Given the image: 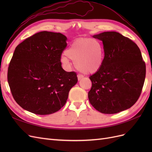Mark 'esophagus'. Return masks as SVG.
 <instances>
[{
    "mask_svg": "<svg viewBox=\"0 0 152 152\" xmlns=\"http://www.w3.org/2000/svg\"><path fill=\"white\" fill-rule=\"evenodd\" d=\"M77 77H78V80H80L82 77H83V76L82 75H80V74H79V75H77Z\"/></svg>",
    "mask_w": 152,
    "mask_h": 152,
    "instance_id": "34e87169",
    "label": "esophagus"
}]
</instances>
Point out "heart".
Masks as SVG:
<instances>
[{
	"mask_svg": "<svg viewBox=\"0 0 152 152\" xmlns=\"http://www.w3.org/2000/svg\"><path fill=\"white\" fill-rule=\"evenodd\" d=\"M70 59L75 61L78 70L87 73L98 70L104 59V49L99 41L86 38L75 41L61 56V62L70 65Z\"/></svg>",
	"mask_w": 152,
	"mask_h": 152,
	"instance_id": "heart-1",
	"label": "heart"
}]
</instances>
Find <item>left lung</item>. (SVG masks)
<instances>
[{"instance_id":"1","label":"left lung","mask_w":152,"mask_h":152,"mask_svg":"<svg viewBox=\"0 0 152 152\" xmlns=\"http://www.w3.org/2000/svg\"><path fill=\"white\" fill-rule=\"evenodd\" d=\"M93 37L103 42L104 56L102 66L89 77L90 103L104 114L131 108L140 97L146 75L140 48L116 31H104Z\"/></svg>"}]
</instances>
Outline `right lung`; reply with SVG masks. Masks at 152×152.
<instances>
[{"instance_id":"add662e5","label":"right lung","mask_w":152,"mask_h":152,"mask_svg":"<svg viewBox=\"0 0 152 152\" xmlns=\"http://www.w3.org/2000/svg\"><path fill=\"white\" fill-rule=\"evenodd\" d=\"M66 37L43 31L16 48L7 72L12 95L21 108L37 115L58 112L78 81L76 73L61 67Z\"/></svg>"}]
</instances>
